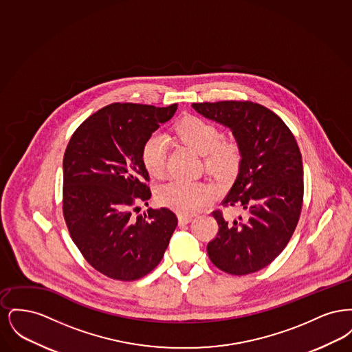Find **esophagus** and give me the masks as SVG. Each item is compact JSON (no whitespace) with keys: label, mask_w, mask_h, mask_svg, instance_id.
<instances>
[{"label":"esophagus","mask_w":352,"mask_h":352,"mask_svg":"<svg viewBox=\"0 0 352 352\" xmlns=\"http://www.w3.org/2000/svg\"><path fill=\"white\" fill-rule=\"evenodd\" d=\"M191 219H192V215H190V214H184V212H179V214H178V221H179V224H187V223L191 221Z\"/></svg>","instance_id":"34e87169"}]
</instances>
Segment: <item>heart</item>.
<instances>
[{"label": "heart", "mask_w": 352, "mask_h": 352, "mask_svg": "<svg viewBox=\"0 0 352 352\" xmlns=\"http://www.w3.org/2000/svg\"><path fill=\"white\" fill-rule=\"evenodd\" d=\"M175 132L187 146L204 155V165L219 178H231L240 164V148L232 140H221L218 126L197 116L182 118ZM168 138L162 133H151L141 149V160L153 177H161L165 171ZM214 187L204 182L173 179L160 186L157 199L179 212H195L214 198Z\"/></svg>", "instance_id": "b5f03b06"}]
</instances>
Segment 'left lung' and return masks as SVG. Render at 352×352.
<instances>
[{
	"mask_svg": "<svg viewBox=\"0 0 352 352\" xmlns=\"http://www.w3.org/2000/svg\"><path fill=\"white\" fill-rule=\"evenodd\" d=\"M201 116L232 131L240 148L239 174L224 207H241L247 217L227 221L214 211L218 234L207 245L217 268L244 276L284 251L301 215L303 168L297 141L284 121L252 101L194 102Z\"/></svg>",
	"mask_w": 352,
	"mask_h": 352,
	"instance_id": "left-lung-1",
	"label": "left lung"
}]
</instances>
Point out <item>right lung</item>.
Here are the masks:
<instances>
[{"instance_id":"right-lung-1","label":"right lung","mask_w":352,"mask_h":352,"mask_svg":"<svg viewBox=\"0 0 352 352\" xmlns=\"http://www.w3.org/2000/svg\"><path fill=\"white\" fill-rule=\"evenodd\" d=\"M166 108L113 102L83 121L63 158V215L91 267L104 276L134 281L164 257L178 219L168 208L134 215L151 199L141 160L145 140L174 116Z\"/></svg>"}]
</instances>
